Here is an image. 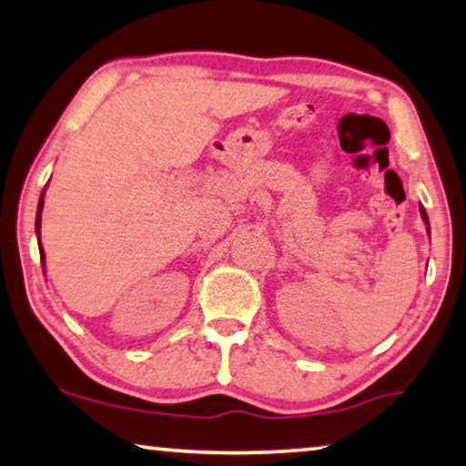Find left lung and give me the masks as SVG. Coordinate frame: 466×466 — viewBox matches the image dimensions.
<instances>
[{"mask_svg": "<svg viewBox=\"0 0 466 466\" xmlns=\"http://www.w3.org/2000/svg\"><path fill=\"white\" fill-rule=\"evenodd\" d=\"M420 215H422V219H425V224H427V230H429V218H427V211H425V207L420 205ZM431 232V230H429Z\"/></svg>", "mask_w": 466, "mask_h": 466, "instance_id": "left-lung-1", "label": "left lung"}]
</instances>
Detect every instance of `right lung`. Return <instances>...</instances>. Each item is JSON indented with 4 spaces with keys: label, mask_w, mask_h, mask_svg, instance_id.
<instances>
[{
    "label": "right lung",
    "mask_w": 466,
    "mask_h": 466,
    "mask_svg": "<svg viewBox=\"0 0 466 466\" xmlns=\"http://www.w3.org/2000/svg\"><path fill=\"white\" fill-rule=\"evenodd\" d=\"M41 211H44V192H41L39 205H37V219H35V232H37V242H39V253H41V261L46 259L44 248H41Z\"/></svg>",
    "instance_id": "1"
}]
</instances>
